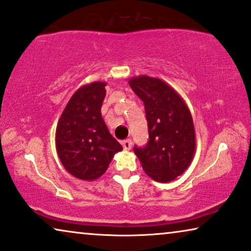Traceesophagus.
<instances>
[{
  "instance_id": "obj_1",
  "label": "esophagus",
  "mask_w": 251,
  "mask_h": 251,
  "mask_svg": "<svg viewBox=\"0 0 251 251\" xmlns=\"http://www.w3.org/2000/svg\"><path fill=\"white\" fill-rule=\"evenodd\" d=\"M131 145H132V142H131V139H130V138L122 140V146H123V149H125V150L129 151L130 149H131Z\"/></svg>"
}]
</instances>
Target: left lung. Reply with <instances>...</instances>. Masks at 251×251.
Instances as JSON below:
<instances>
[{
    "mask_svg": "<svg viewBox=\"0 0 251 251\" xmlns=\"http://www.w3.org/2000/svg\"><path fill=\"white\" fill-rule=\"evenodd\" d=\"M129 84L142 99L149 126V142L133 147L143 169L154 180L166 183L190 166L195 150L193 120L179 95L159 78L139 76Z\"/></svg>",
    "mask_w": 251,
    "mask_h": 251,
    "instance_id": "8db88e82",
    "label": "left lung"
}]
</instances>
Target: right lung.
Returning a JSON list of instances; mask_svg holds the SVG:
<instances>
[{"label": "right lung", "instance_id": "add662e5", "mask_svg": "<svg viewBox=\"0 0 251 251\" xmlns=\"http://www.w3.org/2000/svg\"><path fill=\"white\" fill-rule=\"evenodd\" d=\"M104 82L84 85L68 101L56 131L58 156L68 173L83 180L100 177L122 146L101 118Z\"/></svg>", "mask_w": 251, "mask_h": 251}]
</instances>
